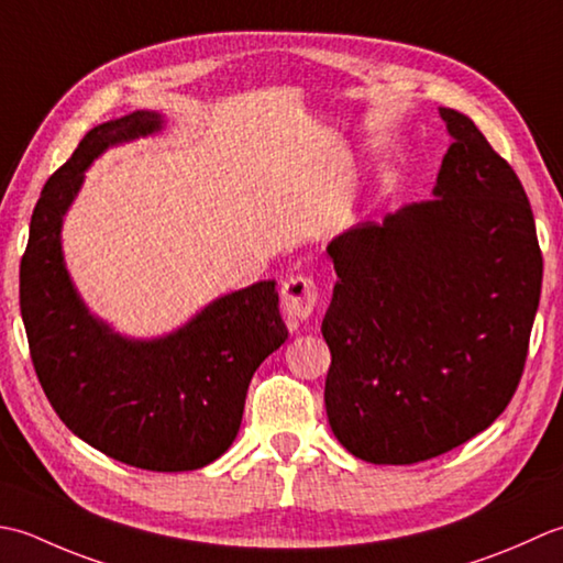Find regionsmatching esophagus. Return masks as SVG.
<instances>
[{"mask_svg":"<svg viewBox=\"0 0 563 563\" xmlns=\"http://www.w3.org/2000/svg\"><path fill=\"white\" fill-rule=\"evenodd\" d=\"M318 282L306 274H296V277L286 279L282 286V306L289 318L294 320H308L313 316L318 306Z\"/></svg>","mask_w":563,"mask_h":563,"instance_id":"obj_1","label":"esophagus"}]
</instances>
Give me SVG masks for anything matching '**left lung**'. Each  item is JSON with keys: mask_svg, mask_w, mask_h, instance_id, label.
Listing matches in <instances>:
<instances>
[{"mask_svg": "<svg viewBox=\"0 0 563 563\" xmlns=\"http://www.w3.org/2000/svg\"><path fill=\"white\" fill-rule=\"evenodd\" d=\"M454 143L434 199L328 245V422L372 464H418L484 432L518 391L542 291V250L515 169L474 121L440 109Z\"/></svg>", "mask_w": 563, "mask_h": 563, "instance_id": "obj_1", "label": "left lung"}]
</instances>
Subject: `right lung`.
Wrapping results in <instances>:
<instances>
[{
  "label": "right lung",
  "mask_w": 563,
  "mask_h": 563,
  "mask_svg": "<svg viewBox=\"0 0 563 563\" xmlns=\"http://www.w3.org/2000/svg\"><path fill=\"white\" fill-rule=\"evenodd\" d=\"M153 111L91 129L45 181L19 269L33 369L79 440L135 468L191 472L233 444L252 374L286 340L274 282L218 298L177 330L133 342L99 323L63 265L60 225L82 172L109 145L157 131Z\"/></svg>",
  "instance_id": "right-lung-1"
}]
</instances>
